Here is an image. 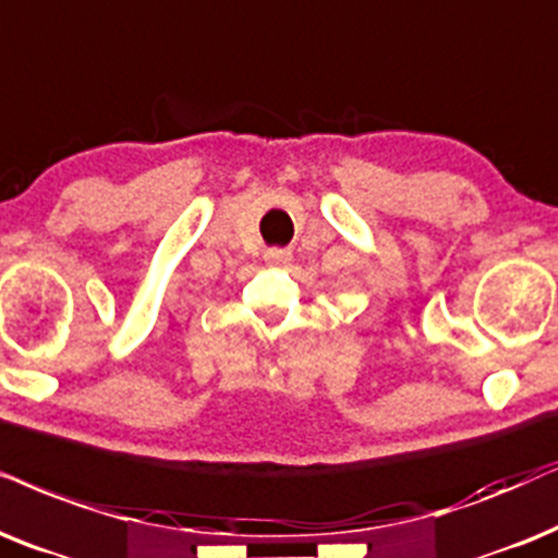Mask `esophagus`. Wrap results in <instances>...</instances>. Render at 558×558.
<instances>
[{
  "label": "esophagus",
  "mask_w": 558,
  "mask_h": 558,
  "mask_svg": "<svg viewBox=\"0 0 558 558\" xmlns=\"http://www.w3.org/2000/svg\"><path fill=\"white\" fill-rule=\"evenodd\" d=\"M288 259H291V250H283V246H270V250H265V263L286 265Z\"/></svg>",
  "instance_id": "1"
}]
</instances>
